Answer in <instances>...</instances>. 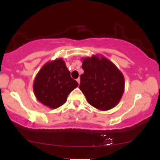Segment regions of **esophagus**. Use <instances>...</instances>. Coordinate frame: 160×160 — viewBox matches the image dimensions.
I'll use <instances>...</instances> for the list:
<instances>
[{
  "label": "esophagus",
  "instance_id": "obj_1",
  "mask_svg": "<svg viewBox=\"0 0 160 160\" xmlns=\"http://www.w3.org/2000/svg\"><path fill=\"white\" fill-rule=\"evenodd\" d=\"M77 82H78V83L80 84V78H78V79H77Z\"/></svg>",
  "mask_w": 160,
  "mask_h": 160
}]
</instances>
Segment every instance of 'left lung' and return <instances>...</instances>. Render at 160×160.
Masks as SVG:
<instances>
[{"label": "left lung", "instance_id": "8db88e82", "mask_svg": "<svg viewBox=\"0 0 160 160\" xmlns=\"http://www.w3.org/2000/svg\"><path fill=\"white\" fill-rule=\"evenodd\" d=\"M101 56V55H100ZM79 88L88 103L100 111H108L118 104L124 92L123 74L113 62L103 56L82 58Z\"/></svg>", "mask_w": 160, "mask_h": 160}]
</instances>
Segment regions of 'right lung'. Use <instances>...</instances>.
Wrapping results in <instances>:
<instances>
[{
	"label": "right lung",
	"mask_w": 160,
	"mask_h": 160,
	"mask_svg": "<svg viewBox=\"0 0 160 160\" xmlns=\"http://www.w3.org/2000/svg\"><path fill=\"white\" fill-rule=\"evenodd\" d=\"M78 83L71 78L63 58L46 63L37 74L33 84L37 99L50 109L64 104L71 91Z\"/></svg>",
	"instance_id": "obj_1"
}]
</instances>
